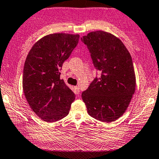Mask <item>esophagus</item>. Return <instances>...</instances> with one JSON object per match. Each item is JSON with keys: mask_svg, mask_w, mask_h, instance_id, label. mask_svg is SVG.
Segmentation results:
<instances>
[{"mask_svg": "<svg viewBox=\"0 0 159 159\" xmlns=\"http://www.w3.org/2000/svg\"><path fill=\"white\" fill-rule=\"evenodd\" d=\"M75 93H76V94L80 93V87L79 86L75 87Z\"/></svg>", "mask_w": 159, "mask_h": 159, "instance_id": "1", "label": "esophagus"}]
</instances>
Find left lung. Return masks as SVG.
<instances>
[{
    "label": "left lung",
    "instance_id": "8db88e82",
    "mask_svg": "<svg viewBox=\"0 0 159 159\" xmlns=\"http://www.w3.org/2000/svg\"><path fill=\"white\" fill-rule=\"evenodd\" d=\"M82 42L89 51L93 65L101 71L82 93L87 112L102 122H111L123 115L136 89L132 57L123 42L104 31L89 32Z\"/></svg>",
    "mask_w": 159,
    "mask_h": 159
}]
</instances>
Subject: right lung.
<instances>
[{
    "label": "right lung",
    "instance_id": "right-lung-1",
    "mask_svg": "<svg viewBox=\"0 0 159 159\" xmlns=\"http://www.w3.org/2000/svg\"><path fill=\"white\" fill-rule=\"evenodd\" d=\"M79 35L50 34L35 44L25 59L23 89L27 102L46 122L61 120L69 114L75 95L60 78L63 64L76 47Z\"/></svg>",
    "mask_w": 159,
    "mask_h": 159
}]
</instances>
